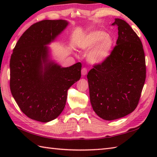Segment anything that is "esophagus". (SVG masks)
I'll return each instance as SVG.
<instances>
[{
	"label": "esophagus",
	"instance_id": "esophagus-1",
	"mask_svg": "<svg viewBox=\"0 0 157 157\" xmlns=\"http://www.w3.org/2000/svg\"><path fill=\"white\" fill-rule=\"evenodd\" d=\"M81 73H82V75L83 76L86 75V74H87V73H88V69H86V68H85V67H84V68H83V69H82Z\"/></svg>",
	"mask_w": 157,
	"mask_h": 157
}]
</instances>
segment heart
Listing matches in <instances>:
<instances>
[{"label": "heart", "mask_w": 157, "mask_h": 157, "mask_svg": "<svg viewBox=\"0 0 157 157\" xmlns=\"http://www.w3.org/2000/svg\"><path fill=\"white\" fill-rule=\"evenodd\" d=\"M113 47V40L102 30H94L82 39L80 48L84 52H89L88 59L92 64H100L109 57Z\"/></svg>", "instance_id": "1"}]
</instances>
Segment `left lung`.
<instances>
[{"mask_svg": "<svg viewBox=\"0 0 157 157\" xmlns=\"http://www.w3.org/2000/svg\"><path fill=\"white\" fill-rule=\"evenodd\" d=\"M118 39L111 55L87 75L90 99L100 117L112 121L137 106L146 79V62L140 39L125 21L115 19Z\"/></svg>", "mask_w": 157, "mask_h": 157, "instance_id": "obj_1", "label": "left lung"}]
</instances>
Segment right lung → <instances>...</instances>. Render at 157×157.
I'll return each mask as SVG.
<instances>
[{
    "instance_id": "add662e5",
    "label": "right lung",
    "mask_w": 157,
    "mask_h": 157,
    "mask_svg": "<svg viewBox=\"0 0 157 157\" xmlns=\"http://www.w3.org/2000/svg\"><path fill=\"white\" fill-rule=\"evenodd\" d=\"M69 25L66 20H43L30 26L13 49L10 88L19 107L29 118L43 123L58 117L67 90L81 78V63L63 67L51 59L48 46Z\"/></svg>"
}]
</instances>
